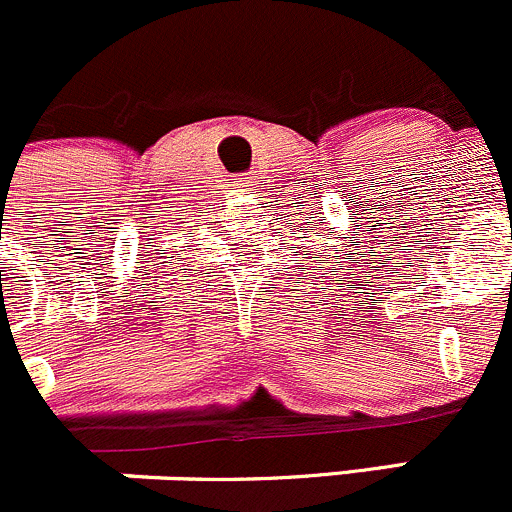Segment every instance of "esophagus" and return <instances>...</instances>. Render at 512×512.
Instances as JSON below:
<instances>
[{"label":"esophagus","mask_w":512,"mask_h":512,"mask_svg":"<svg viewBox=\"0 0 512 512\" xmlns=\"http://www.w3.org/2000/svg\"><path fill=\"white\" fill-rule=\"evenodd\" d=\"M256 184H258L256 171H249V174H244L239 179V186H244V189H256Z\"/></svg>","instance_id":"1"}]
</instances>
